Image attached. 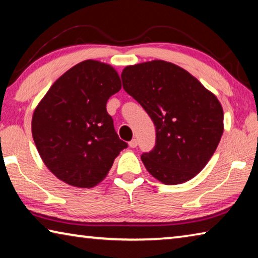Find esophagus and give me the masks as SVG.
<instances>
[{
  "label": "esophagus",
  "instance_id": "obj_1",
  "mask_svg": "<svg viewBox=\"0 0 258 258\" xmlns=\"http://www.w3.org/2000/svg\"><path fill=\"white\" fill-rule=\"evenodd\" d=\"M128 145H130L131 148H137L138 147V140L137 139H133L132 141H130Z\"/></svg>",
  "mask_w": 258,
  "mask_h": 258
}]
</instances>
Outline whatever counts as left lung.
Instances as JSON below:
<instances>
[{
    "mask_svg": "<svg viewBox=\"0 0 258 258\" xmlns=\"http://www.w3.org/2000/svg\"><path fill=\"white\" fill-rule=\"evenodd\" d=\"M125 92L141 104L156 126V145L141 159L165 184L195 177L206 166L223 134V109L197 78L163 60L126 67Z\"/></svg>",
    "mask_w": 258,
    "mask_h": 258,
    "instance_id": "left-lung-1",
    "label": "left lung"
}]
</instances>
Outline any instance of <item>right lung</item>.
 Here are the masks:
<instances>
[{"label":"right lung","instance_id":"add662e5","mask_svg":"<svg viewBox=\"0 0 258 258\" xmlns=\"http://www.w3.org/2000/svg\"><path fill=\"white\" fill-rule=\"evenodd\" d=\"M120 87L112 67L85 60L58 78L35 109L34 142L46 167L61 181L92 187L127 148L106 108Z\"/></svg>","mask_w":258,"mask_h":258}]
</instances>
